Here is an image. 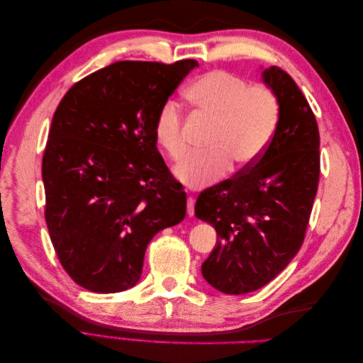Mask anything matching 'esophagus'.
<instances>
[{
    "label": "esophagus",
    "mask_w": 363,
    "mask_h": 363,
    "mask_svg": "<svg viewBox=\"0 0 363 363\" xmlns=\"http://www.w3.org/2000/svg\"><path fill=\"white\" fill-rule=\"evenodd\" d=\"M186 207H188V215L189 216H194L195 213V200L192 199V196H188V200H186Z\"/></svg>",
    "instance_id": "obj_1"
}]
</instances>
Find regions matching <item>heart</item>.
<instances>
[{
  "mask_svg": "<svg viewBox=\"0 0 363 363\" xmlns=\"http://www.w3.org/2000/svg\"><path fill=\"white\" fill-rule=\"evenodd\" d=\"M186 98L195 113L213 124L206 148L211 152L191 156L175 171L189 188H203L235 168L255 163L276 131L280 104L276 94L263 84L250 86L225 71H213L196 80ZM155 136L172 162L186 156L183 115L177 103H164L156 116Z\"/></svg>",
  "mask_w": 363,
  "mask_h": 363,
  "instance_id": "1",
  "label": "heart"
}]
</instances>
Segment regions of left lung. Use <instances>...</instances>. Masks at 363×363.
<instances>
[{
  "label": "left lung",
  "instance_id": "obj_1",
  "mask_svg": "<svg viewBox=\"0 0 363 363\" xmlns=\"http://www.w3.org/2000/svg\"><path fill=\"white\" fill-rule=\"evenodd\" d=\"M280 116L262 156L204 189L195 216L215 227L218 240L201 265L206 281L228 295L257 291L298 252L320 180V131L292 77L277 67L262 72Z\"/></svg>",
  "mask_w": 363,
  "mask_h": 363
}]
</instances>
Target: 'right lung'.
<instances>
[{
	"mask_svg": "<svg viewBox=\"0 0 363 363\" xmlns=\"http://www.w3.org/2000/svg\"><path fill=\"white\" fill-rule=\"evenodd\" d=\"M199 62H115L77 82L52 116L42 180L62 267L82 288L139 281L150 240L182 223L186 194L155 136L160 107Z\"/></svg>",
	"mask_w": 363,
	"mask_h": 363,
	"instance_id": "1",
	"label": "right lung"
}]
</instances>
